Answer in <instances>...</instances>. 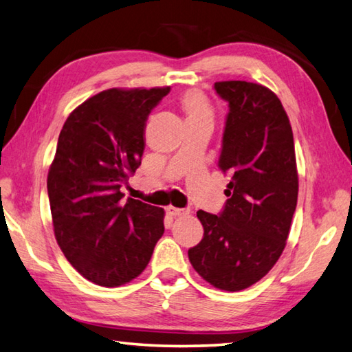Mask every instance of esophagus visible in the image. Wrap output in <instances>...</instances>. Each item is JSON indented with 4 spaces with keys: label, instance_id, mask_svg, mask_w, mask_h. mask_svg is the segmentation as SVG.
<instances>
[{
    "label": "esophagus",
    "instance_id": "obj_1",
    "mask_svg": "<svg viewBox=\"0 0 352 352\" xmlns=\"http://www.w3.org/2000/svg\"><path fill=\"white\" fill-rule=\"evenodd\" d=\"M167 212L173 217H184V216H188V214H190V211L185 210V208H175V206H168Z\"/></svg>",
    "mask_w": 352,
    "mask_h": 352
}]
</instances>
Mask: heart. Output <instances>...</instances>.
Returning a JSON list of instances; mask_svg holds the SVG:
<instances>
[{
    "mask_svg": "<svg viewBox=\"0 0 352 352\" xmlns=\"http://www.w3.org/2000/svg\"><path fill=\"white\" fill-rule=\"evenodd\" d=\"M179 106L185 116L186 124L199 123V121H212L214 107L211 100L204 91L188 89L179 97Z\"/></svg>",
    "mask_w": 352,
    "mask_h": 352,
    "instance_id": "obj_1",
    "label": "heart"
}]
</instances>
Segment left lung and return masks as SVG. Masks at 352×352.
Wrapping results in <instances>:
<instances>
[{
    "mask_svg": "<svg viewBox=\"0 0 352 352\" xmlns=\"http://www.w3.org/2000/svg\"><path fill=\"white\" fill-rule=\"evenodd\" d=\"M229 102L219 168L231 176L220 216L197 211L204 239L188 250L206 283L240 292L275 266L287 245L298 202V168L290 120L281 100L260 83L216 82Z\"/></svg>",
    "mask_w": 352,
    "mask_h": 352,
    "instance_id": "1",
    "label": "left lung"
}]
</instances>
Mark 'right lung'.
<instances>
[{
	"mask_svg": "<svg viewBox=\"0 0 352 352\" xmlns=\"http://www.w3.org/2000/svg\"><path fill=\"white\" fill-rule=\"evenodd\" d=\"M168 92L102 91L78 104L60 131L47 177L54 236L71 266L97 285L140 276L164 234L166 211L123 202L120 188L141 166L146 120Z\"/></svg>",
	"mask_w": 352,
	"mask_h": 352,
	"instance_id": "obj_1",
	"label": "right lung"
}]
</instances>
